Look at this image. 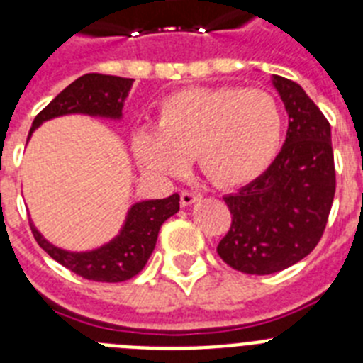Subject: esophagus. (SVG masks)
<instances>
[{
	"mask_svg": "<svg viewBox=\"0 0 363 363\" xmlns=\"http://www.w3.org/2000/svg\"><path fill=\"white\" fill-rule=\"evenodd\" d=\"M198 200H200V196H198L196 192L184 191L179 194V203H182V207H191V205L196 203Z\"/></svg>",
	"mask_w": 363,
	"mask_h": 363,
	"instance_id": "obj_1",
	"label": "esophagus"
}]
</instances>
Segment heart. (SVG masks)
Masks as SVG:
<instances>
[{"instance_id": "heart-1", "label": "heart", "mask_w": 363, "mask_h": 363, "mask_svg": "<svg viewBox=\"0 0 363 363\" xmlns=\"http://www.w3.org/2000/svg\"><path fill=\"white\" fill-rule=\"evenodd\" d=\"M284 134L280 105L269 92L240 86H196L167 98L158 130L134 134L140 165L160 178L187 171L194 156L218 187H242L264 174Z\"/></svg>"}]
</instances>
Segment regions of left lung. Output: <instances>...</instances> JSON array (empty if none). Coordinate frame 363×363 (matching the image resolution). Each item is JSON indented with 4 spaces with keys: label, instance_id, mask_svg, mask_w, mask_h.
Returning <instances> with one entry per match:
<instances>
[{
    "label": "left lung",
    "instance_id": "left-lung-1",
    "mask_svg": "<svg viewBox=\"0 0 363 363\" xmlns=\"http://www.w3.org/2000/svg\"><path fill=\"white\" fill-rule=\"evenodd\" d=\"M289 116L285 143L258 179L223 196L229 233L218 255L245 274H272L298 264L322 238L335 198L331 125L298 83L272 74Z\"/></svg>",
    "mask_w": 363,
    "mask_h": 363
}]
</instances>
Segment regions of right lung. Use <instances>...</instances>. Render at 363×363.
Masks as SVG:
<instances>
[{
  "instance_id": "1",
  "label": "right lung",
  "mask_w": 363,
  "mask_h": 363,
  "mask_svg": "<svg viewBox=\"0 0 363 363\" xmlns=\"http://www.w3.org/2000/svg\"><path fill=\"white\" fill-rule=\"evenodd\" d=\"M134 79L107 76V74H83L65 86L43 111L34 118L28 133L69 114H85L92 118L121 121L125 99L133 89ZM179 211V196L172 194L163 200H142L129 207L123 225L112 240L91 251H67L54 245L36 229L30 220V229L38 245L57 264L92 281H125L136 277L145 267L152 255L160 227L163 221Z\"/></svg>"
}]
</instances>
